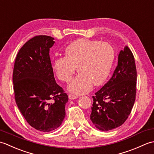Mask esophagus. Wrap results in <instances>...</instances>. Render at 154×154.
<instances>
[{"label":"esophagus","instance_id":"34e87169","mask_svg":"<svg viewBox=\"0 0 154 154\" xmlns=\"http://www.w3.org/2000/svg\"><path fill=\"white\" fill-rule=\"evenodd\" d=\"M79 97L76 94H69V99H71V100H73L75 99H77V98Z\"/></svg>","mask_w":154,"mask_h":154}]
</instances>
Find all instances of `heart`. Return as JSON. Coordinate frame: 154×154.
Listing matches in <instances>:
<instances>
[{
    "instance_id": "1",
    "label": "heart",
    "mask_w": 154,
    "mask_h": 154,
    "mask_svg": "<svg viewBox=\"0 0 154 154\" xmlns=\"http://www.w3.org/2000/svg\"><path fill=\"white\" fill-rule=\"evenodd\" d=\"M115 57L113 47L107 42L79 38L65 49V57L55 58L54 69L57 77L69 83L79 71L68 89L75 94L87 93L93 83L100 85L109 75Z\"/></svg>"
}]
</instances>
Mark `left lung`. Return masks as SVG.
<instances>
[{"label": "left lung", "mask_w": 154, "mask_h": 154, "mask_svg": "<svg viewBox=\"0 0 154 154\" xmlns=\"http://www.w3.org/2000/svg\"><path fill=\"white\" fill-rule=\"evenodd\" d=\"M136 80L134 57L125 46L120 51L112 77L93 96L90 119L96 128L109 131L125 122L135 102Z\"/></svg>", "instance_id": "obj_1"}]
</instances>
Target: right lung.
Listing matches in <instances>:
<instances>
[{
	"label": "right lung",
	"mask_w": 154,
	"mask_h": 154,
	"mask_svg": "<svg viewBox=\"0 0 154 154\" xmlns=\"http://www.w3.org/2000/svg\"><path fill=\"white\" fill-rule=\"evenodd\" d=\"M54 38L36 35L16 55L12 81L14 98L30 125L42 132L60 126L65 116L67 94L55 82L50 57Z\"/></svg>",
	"instance_id": "obj_1"
}]
</instances>
